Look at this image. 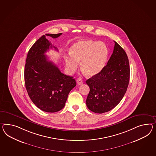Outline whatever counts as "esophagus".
I'll use <instances>...</instances> for the list:
<instances>
[{
  "label": "esophagus",
  "instance_id": "1",
  "mask_svg": "<svg viewBox=\"0 0 156 156\" xmlns=\"http://www.w3.org/2000/svg\"><path fill=\"white\" fill-rule=\"evenodd\" d=\"M76 82H77V84L78 85H82L83 84V81H82V80H81L80 79H78L77 80H76Z\"/></svg>",
  "mask_w": 156,
  "mask_h": 156
}]
</instances>
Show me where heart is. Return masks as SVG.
I'll return each instance as SVG.
<instances>
[{"label": "heart", "instance_id": "1", "mask_svg": "<svg viewBox=\"0 0 156 156\" xmlns=\"http://www.w3.org/2000/svg\"><path fill=\"white\" fill-rule=\"evenodd\" d=\"M70 54L64 55L67 72L72 74L76 71L80 62V67L90 76L98 74L107 62L108 50L103 42L89 40H80L72 44Z\"/></svg>", "mask_w": 156, "mask_h": 156}]
</instances>
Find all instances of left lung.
I'll use <instances>...</instances> for the list:
<instances>
[{"label":"left lung","mask_w":156,"mask_h":156,"mask_svg":"<svg viewBox=\"0 0 156 156\" xmlns=\"http://www.w3.org/2000/svg\"><path fill=\"white\" fill-rule=\"evenodd\" d=\"M107 65L86 81L90 91L86 100L88 108L102 114L109 112L122 100L128 87L130 69L128 56L115 41Z\"/></svg>","instance_id":"8db88e82"}]
</instances>
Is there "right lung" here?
<instances>
[{
	"mask_svg": "<svg viewBox=\"0 0 156 156\" xmlns=\"http://www.w3.org/2000/svg\"><path fill=\"white\" fill-rule=\"evenodd\" d=\"M46 34L42 36L28 51L24 69L26 89L37 108L48 112H59L64 108L68 94L76 85L72 76L60 72L44 53L49 48L58 49L46 38H56L62 35Z\"/></svg>",
	"mask_w": 156,
	"mask_h": 156,
	"instance_id": "obj_1",
	"label": "right lung"
}]
</instances>
